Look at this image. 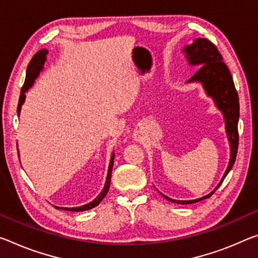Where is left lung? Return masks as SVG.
Masks as SVG:
<instances>
[{"label":"left lung","instance_id":"8db88e82","mask_svg":"<svg viewBox=\"0 0 258 258\" xmlns=\"http://www.w3.org/2000/svg\"><path fill=\"white\" fill-rule=\"evenodd\" d=\"M183 51L186 52L188 63L193 65V67L199 68L195 75L188 80V83H193V81L201 83L208 96L212 97L216 107L223 112L225 128H226L227 138L231 146V157L227 169L225 171L222 180L210 194L198 200H190V201L172 200L162 194L167 201L179 204H190L210 198L218 189V187L222 185L225 177L230 172L232 166L234 165L239 146L238 121L240 107L239 96L238 93H236L234 83H233L231 72L226 67V64L223 62V57L218 51L217 47L211 41L208 39H196L190 46L185 47Z\"/></svg>","mask_w":258,"mask_h":258}]
</instances>
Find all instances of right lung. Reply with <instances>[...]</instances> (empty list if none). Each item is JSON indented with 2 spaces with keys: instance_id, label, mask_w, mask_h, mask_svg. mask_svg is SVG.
Returning <instances> with one entry per match:
<instances>
[{
  "instance_id": "obj_1",
  "label": "right lung",
  "mask_w": 258,
  "mask_h": 258,
  "mask_svg": "<svg viewBox=\"0 0 258 258\" xmlns=\"http://www.w3.org/2000/svg\"><path fill=\"white\" fill-rule=\"evenodd\" d=\"M48 54V51L46 49H42L36 52V54L33 56V58L31 59L30 64L27 67V71H26V79L25 83H24L23 87H22V92H20V96H19V101H18V107H17V112L18 116L20 113V109H22V105L25 101V92H27L28 88L32 87V85L34 84V80L36 79V77L39 76L40 71L43 69V64L46 62V55ZM113 159H114V155L112 154L111 156V161H110L109 164V169H108V175H107V180H105V185L103 187V190L101 191L99 196L94 200L93 202L85 204V206L78 207V208H58V209H63V210H68V211H86L89 209H93L94 207L99 206L100 202L104 199V196L107 195L109 187H110V182H111V172H112V166H113ZM57 208V207H56Z\"/></svg>"
}]
</instances>
